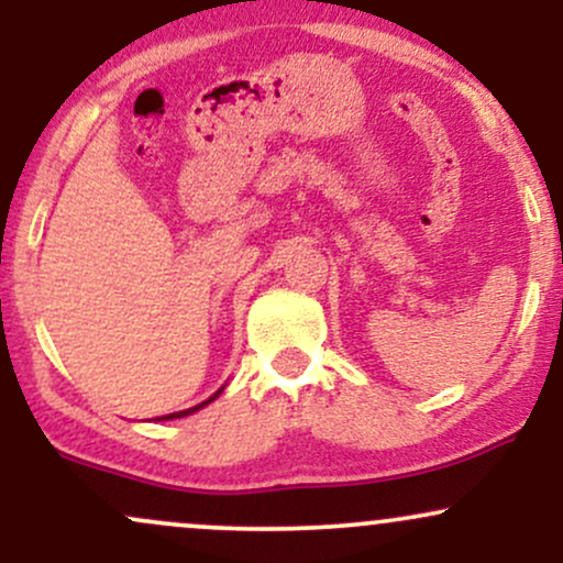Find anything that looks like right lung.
<instances>
[{
	"instance_id": "add662e5",
	"label": "right lung",
	"mask_w": 563,
	"mask_h": 563,
	"mask_svg": "<svg viewBox=\"0 0 563 563\" xmlns=\"http://www.w3.org/2000/svg\"><path fill=\"white\" fill-rule=\"evenodd\" d=\"M219 394H222V389H219L214 397H209L206 399V402H200V405H196V407H187V410H179V412H169V416H161L158 421H172V418H185V416H190V412H196V410H200V407H206L209 402H214V399L219 397Z\"/></svg>"
}]
</instances>
